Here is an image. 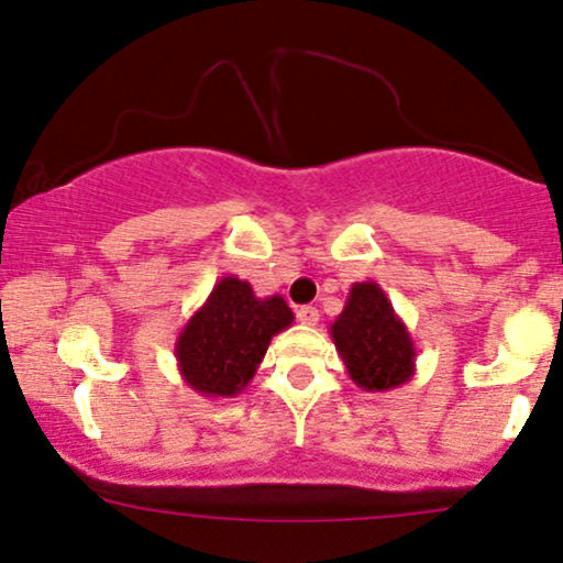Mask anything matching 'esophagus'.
<instances>
[{"label":"esophagus","mask_w":563,"mask_h":563,"mask_svg":"<svg viewBox=\"0 0 563 563\" xmlns=\"http://www.w3.org/2000/svg\"><path fill=\"white\" fill-rule=\"evenodd\" d=\"M297 319H300V323H306V327H316L319 323V310L313 306H300L297 308Z\"/></svg>","instance_id":"esophagus-1"}]
</instances>
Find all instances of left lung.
<instances>
[{
	"label": "left lung",
	"instance_id": "8db88e82",
	"mask_svg": "<svg viewBox=\"0 0 563 563\" xmlns=\"http://www.w3.org/2000/svg\"><path fill=\"white\" fill-rule=\"evenodd\" d=\"M350 379L366 393H389L416 374L411 332L376 282H355L332 327Z\"/></svg>",
	"mask_w": 563,
	"mask_h": 563
}]
</instances>
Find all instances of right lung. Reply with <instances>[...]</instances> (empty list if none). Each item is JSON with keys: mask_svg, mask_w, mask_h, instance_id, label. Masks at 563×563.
Returning a JSON list of instances; mask_svg holds the SVG:
<instances>
[{"mask_svg": "<svg viewBox=\"0 0 563 563\" xmlns=\"http://www.w3.org/2000/svg\"><path fill=\"white\" fill-rule=\"evenodd\" d=\"M292 321L282 295L257 297L250 282L223 276L176 336L178 374L202 398H234Z\"/></svg>", "mask_w": 563, "mask_h": 563, "instance_id": "1", "label": "right lung"}]
</instances>
